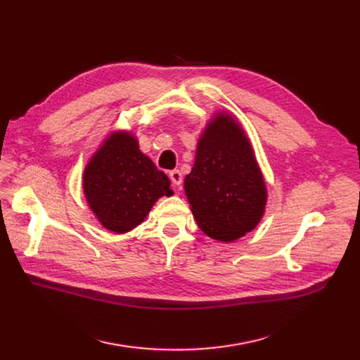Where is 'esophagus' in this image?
Wrapping results in <instances>:
<instances>
[{"instance_id": "obj_1", "label": "esophagus", "mask_w": 360, "mask_h": 360, "mask_svg": "<svg viewBox=\"0 0 360 360\" xmlns=\"http://www.w3.org/2000/svg\"><path fill=\"white\" fill-rule=\"evenodd\" d=\"M169 178H170V181H172V184L176 185V186H179V185L182 184V174L179 172L178 169L170 170V172H169Z\"/></svg>"}]
</instances>
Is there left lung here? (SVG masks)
Here are the masks:
<instances>
[{
	"label": "left lung",
	"instance_id": "8db88e82",
	"mask_svg": "<svg viewBox=\"0 0 360 360\" xmlns=\"http://www.w3.org/2000/svg\"><path fill=\"white\" fill-rule=\"evenodd\" d=\"M184 188L207 236L232 242L259 223L267 202L266 184L251 143L231 115L217 113L204 129Z\"/></svg>",
	"mask_w": 360,
	"mask_h": 360
}]
</instances>
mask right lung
I'll return each mask as SVG.
<instances>
[{"mask_svg": "<svg viewBox=\"0 0 360 360\" xmlns=\"http://www.w3.org/2000/svg\"><path fill=\"white\" fill-rule=\"evenodd\" d=\"M169 178L139 148L129 132H115L87 163L83 188L91 212L115 233L139 226L153 204L172 195Z\"/></svg>", "mask_w": 360, "mask_h": 360, "instance_id": "add662e5", "label": "right lung"}]
</instances>
